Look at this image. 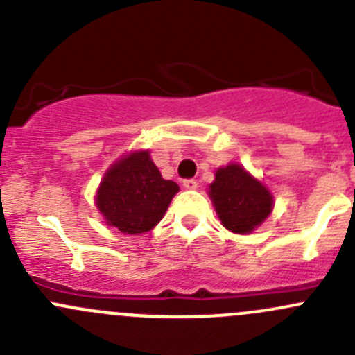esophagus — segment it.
I'll use <instances>...</instances> for the list:
<instances>
[{
    "label": "esophagus",
    "instance_id": "esophagus-1",
    "mask_svg": "<svg viewBox=\"0 0 355 355\" xmlns=\"http://www.w3.org/2000/svg\"><path fill=\"white\" fill-rule=\"evenodd\" d=\"M184 187L187 189V191H194V189H198V180H194V178H187V180H184Z\"/></svg>",
    "mask_w": 355,
    "mask_h": 355
}]
</instances>
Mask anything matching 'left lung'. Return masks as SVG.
<instances>
[{"instance_id": "1", "label": "left lung", "mask_w": 355, "mask_h": 355, "mask_svg": "<svg viewBox=\"0 0 355 355\" xmlns=\"http://www.w3.org/2000/svg\"><path fill=\"white\" fill-rule=\"evenodd\" d=\"M207 194L221 225L234 234H250L273 209L271 192L235 163L218 168Z\"/></svg>"}]
</instances>
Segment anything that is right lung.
Masks as SVG:
<instances>
[{"label": "right lung", "instance_id": "obj_1", "mask_svg": "<svg viewBox=\"0 0 355 355\" xmlns=\"http://www.w3.org/2000/svg\"><path fill=\"white\" fill-rule=\"evenodd\" d=\"M178 185L164 180L149 151L127 155L103 177L96 206L106 223L127 235L153 230L166 213Z\"/></svg>", "mask_w": 355, "mask_h": 355}]
</instances>
